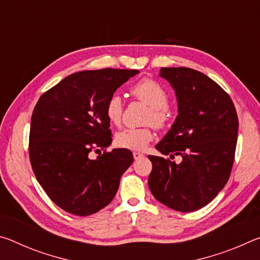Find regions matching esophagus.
I'll return each instance as SVG.
<instances>
[{"label": "esophagus", "mask_w": 260, "mask_h": 260, "mask_svg": "<svg viewBox=\"0 0 260 260\" xmlns=\"http://www.w3.org/2000/svg\"><path fill=\"white\" fill-rule=\"evenodd\" d=\"M133 157H134L135 160H138V159H141V158H143L144 155H143V153H141V152L134 151V152H133Z\"/></svg>", "instance_id": "34e87169"}]
</instances>
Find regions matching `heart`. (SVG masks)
<instances>
[{
    "mask_svg": "<svg viewBox=\"0 0 260 260\" xmlns=\"http://www.w3.org/2000/svg\"><path fill=\"white\" fill-rule=\"evenodd\" d=\"M131 94L136 100L149 107L146 116V124H152L157 128H164L171 119V112L167 105L170 98L165 88L152 79H143L131 88ZM105 116L111 125L119 126L124 113V103L118 94H112L108 99L104 108ZM153 139V131L150 126L142 128H127L116 135L114 142L119 148L133 151H142Z\"/></svg>",
    "mask_w": 260,
    "mask_h": 260,
    "instance_id": "heart-1",
    "label": "heart"
}]
</instances>
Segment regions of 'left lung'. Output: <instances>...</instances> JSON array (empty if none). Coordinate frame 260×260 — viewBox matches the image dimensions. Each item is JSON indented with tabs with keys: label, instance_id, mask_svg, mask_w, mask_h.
<instances>
[{
	"label": "left lung",
	"instance_id": "1",
	"mask_svg": "<svg viewBox=\"0 0 260 260\" xmlns=\"http://www.w3.org/2000/svg\"><path fill=\"white\" fill-rule=\"evenodd\" d=\"M175 90L179 114L156 146L170 158L148 156L152 162L148 184L157 201L180 212L209 204L225 187L232 172L239 118L232 99L217 82L188 68H161Z\"/></svg>",
	"mask_w": 260,
	"mask_h": 260
}]
</instances>
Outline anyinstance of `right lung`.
I'll use <instances>...</instances> for the list:
<instances>
[{
	"mask_svg": "<svg viewBox=\"0 0 260 260\" xmlns=\"http://www.w3.org/2000/svg\"><path fill=\"white\" fill-rule=\"evenodd\" d=\"M136 73L118 69L73 73L43 93L34 107L30 165L49 199L69 213L85 217L107 206L133 162L127 149L104 150L96 159L89 152L111 143L105 103Z\"/></svg>",
	"mask_w": 260,
	"mask_h": 260,
	"instance_id": "right-lung-1",
	"label": "right lung"
}]
</instances>
